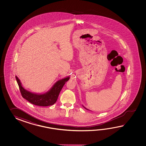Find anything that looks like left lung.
Segmentation results:
<instances>
[{"label": "left lung", "mask_w": 146, "mask_h": 146, "mask_svg": "<svg viewBox=\"0 0 146 146\" xmlns=\"http://www.w3.org/2000/svg\"><path fill=\"white\" fill-rule=\"evenodd\" d=\"M83 107H84V109H87V110H88V109H87V108H85V107H84V106H83Z\"/></svg>", "instance_id": "1"}]
</instances>
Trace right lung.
<instances>
[{
	"label": "right lung",
	"instance_id": "obj_1",
	"mask_svg": "<svg viewBox=\"0 0 146 146\" xmlns=\"http://www.w3.org/2000/svg\"><path fill=\"white\" fill-rule=\"evenodd\" d=\"M69 78L67 77L57 81L48 91L41 94L32 93L26 90L22 86L20 79L17 76H16V80L22 97L32 104L40 106H52L56 102L62 87L66 82L69 80Z\"/></svg>",
	"mask_w": 146,
	"mask_h": 146
}]
</instances>
